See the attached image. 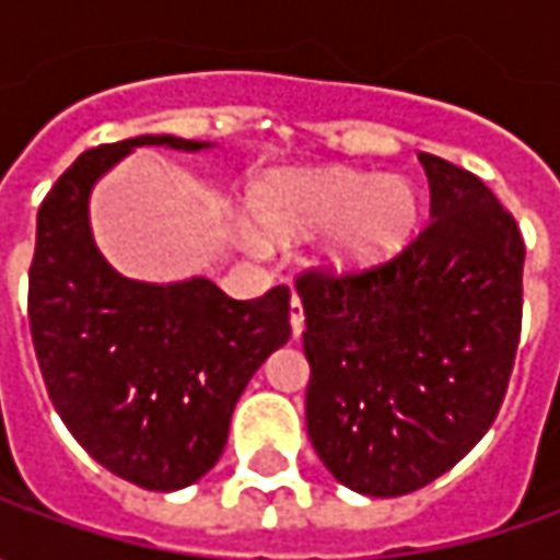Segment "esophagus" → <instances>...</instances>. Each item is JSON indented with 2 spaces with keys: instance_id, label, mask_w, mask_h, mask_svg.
Returning <instances> with one entry per match:
<instances>
[{
  "instance_id": "1",
  "label": "esophagus",
  "mask_w": 560,
  "mask_h": 560,
  "mask_svg": "<svg viewBox=\"0 0 560 560\" xmlns=\"http://www.w3.org/2000/svg\"><path fill=\"white\" fill-rule=\"evenodd\" d=\"M290 324L292 336H302V330H305V312H302V299L295 292L290 295Z\"/></svg>"
}]
</instances>
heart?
<instances>
[{
  "label": "heart",
  "mask_w": 560,
  "mask_h": 560,
  "mask_svg": "<svg viewBox=\"0 0 560 560\" xmlns=\"http://www.w3.org/2000/svg\"><path fill=\"white\" fill-rule=\"evenodd\" d=\"M252 218L273 240H299L330 226L320 258L334 270L383 265L418 224V192L401 177L327 167L273 174L252 189Z\"/></svg>",
  "instance_id": "obj_1"
}]
</instances>
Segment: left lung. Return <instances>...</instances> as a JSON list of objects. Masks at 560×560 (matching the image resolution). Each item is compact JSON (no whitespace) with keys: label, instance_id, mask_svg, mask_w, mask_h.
<instances>
[{"label":"left lung","instance_id":"left-lung-1","mask_svg":"<svg viewBox=\"0 0 560 560\" xmlns=\"http://www.w3.org/2000/svg\"><path fill=\"white\" fill-rule=\"evenodd\" d=\"M430 221L364 270L305 268V420L339 483L393 499L483 440L508 393L524 314V236L492 189L420 152Z\"/></svg>","mask_w":560,"mask_h":560}]
</instances>
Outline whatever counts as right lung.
I'll list each match as a JSON object with an SVG mask.
<instances>
[{
    "label": "right lung",
    "mask_w": 560,
    "mask_h": 560,
    "mask_svg": "<svg viewBox=\"0 0 560 560\" xmlns=\"http://www.w3.org/2000/svg\"><path fill=\"white\" fill-rule=\"evenodd\" d=\"M133 145L208 142L137 137L83 152L39 205L27 317L46 393L74 440L120 480L171 492L221 458L246 383L290 339V290L240 302L205 277L155 287L108 268L86 202Z\"/></svg>",
    "instance_id": "right-lung-1"
}]
</instances>
